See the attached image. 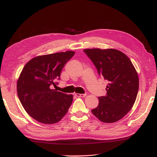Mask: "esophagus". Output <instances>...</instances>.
I'll return each mask as SVG.
<instances>
[{
  "instance_id": "obj_1",
  "label": "esophagus",
  "mask_w": 157,
  "mask_h": 157,
  "mask_svg": "<svg viewBox=\"0 0 157 157\" xmlns=\"http://www.w3.org/2000/svg\"><path fill=\"white\" fill-rule=\"evenodd\" d=\"M75 96H77V97H85L86 94H78V93H75Z\"/></svg>"
}]
</instances>
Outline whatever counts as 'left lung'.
Returning <instances> with one entry per match:
<instances>
[{
	"instance_id": "8db88e82",
	"label": "left lung",
	"mask_w": 157,
	"mask_h": 157,
	"mask_svg": "<svg viewBox=\"0 0 157 157\" xmlns=\"http://www.w3.org/2000/svg\"><path fill=\"white\" fill-rule=\"evenodd\" d=\"M84 51L98 74L109 82L106 95L98 97V106L92 110V114L102 122L117 121L134 106L139 88L138 73L128 56L117 49L88 48Z\"/></svg>"
}]
</instances>
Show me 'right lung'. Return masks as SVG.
<instances>
[{"label":"right lung","instance_id":"1","mask_svg":"<svg viewBox=\"0 0 157 157\" xmlns=\"http://www.w3.org/2000/svg\"><path fill=\"white\" fill-rule=\"evenodd\" d=\"M66 51L40 55L26 63L17 83L18 97L25 111L38 122L53 124L67 113L73 95L51 88L54 80L60 79L66 63L74 55Z\"/></svg>","mask_w":157,"mask_h":157}]
</instances>
